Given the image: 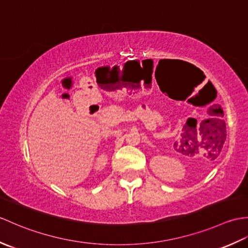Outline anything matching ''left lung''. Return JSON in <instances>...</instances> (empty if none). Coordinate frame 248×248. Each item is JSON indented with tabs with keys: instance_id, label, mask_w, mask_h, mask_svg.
I'll list each match as a JSON object with an SVG mask.
<instances>
[{
	"instance_id": "8db88e82",
	"label": "left lung",
	"mask_w": 248,
	"mask_h": 248,
	"mask_svg": "<svg viewBox=\"0 0 248 248\" xmlns=\"http://www.w3.org/2000/svg\"><path fill=\"white\" fill-rule=\"evenodd\" d=\"M217 114V117L205 120L203 123L202 136L204 135L205 144H211L214 149L217 147L219 150L226 140V124L223 119H220L224 116L223 109L218 108ZM196 135L197 133L193 132L192 138L196 139Z\"/></svg>"
}]
</instances>
